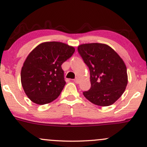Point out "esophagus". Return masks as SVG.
<instances>
[{
	"mask_svg": "<svg viewBox=\"0 0 147 147\" xmlns=\"http://www.w3.org/2000/svg\"><path fill=\"white\" fill-rule=\"evenodd\" d=\"M74 81V82L76 83V84H79V82H80V80H79L78 78H76Z\"/></svg>",
	"mask_w": 147,
	"mask_h": 147,
	"instance_id": "esophagus-1",
	"label": "esophagus"
}]
</instances>
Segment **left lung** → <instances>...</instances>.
<instances>
[{"mask_svg": "<svg viewBox=\"0 0 147 147\" xmlns=\"http://www.w3.org/2000/svg\"><path fill=\"white\" fill-rule=\"evenodd\" d=\"M78 50L90 71L91 88L83 93L85 97L99 106L113 104L124 93L128 83L122 58L105 44H81Z\"/></svg>", "mask_w": 147, "mask_h": 147, "instance_id": "1", "label": "left lung"}]
</instances>
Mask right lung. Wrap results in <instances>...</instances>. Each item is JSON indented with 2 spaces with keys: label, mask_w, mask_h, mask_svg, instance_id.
Segmentation results:
<instances>
[{
  "label": "right lung",
  "mask_w": 147,
  "mask_h": 147,
  "mask_svg": "<svg viewBox=\"0 0 147 147\" xmlns=\"http://www.w3.org/2000/svg\"><path fill=\"white\" fill-rule=\"evenodd\" d=\"M75 52V48L59 42L40 44L28 54L21 69L23 89L34 103L44 105L58 98L64 88L61 65Z\"/></svg>",
  "instance_id": "add662e5"
}]
</instances>
